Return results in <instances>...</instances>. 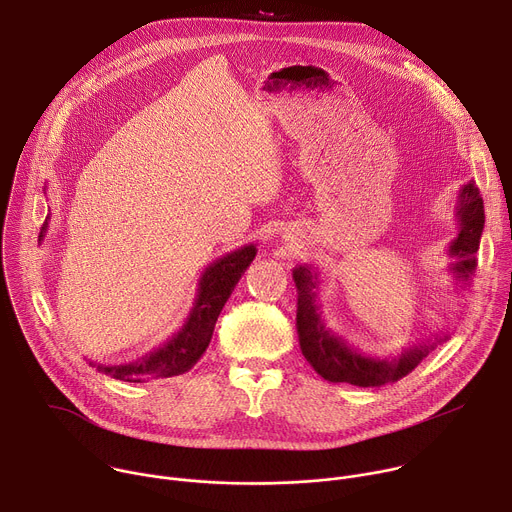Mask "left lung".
I'll return each instance as SVG.
<instances>
[{"label": "left lung", "mask_w": 512, "mask_h": 512, "mask_svg": "<svg viewBox=\"0 0 512 512\" xmlns=\"http://www.w3.org/2000/svg\"><path fill=\"white\" fill-rule=\"evenodd\" d=\"M454 214L458 233L448 247V255L454 259L450 263V273L458 287H468L476 271V251L484 231V202L474 180L460 188ZM291 275H294L298 289L296 328L302 354L314 371L330 383H350L356 387L395 383L409 375L437 344L448 340V334H440L433 340L425 338L407 346L393 358L362 352L326 326L318 304V285L322 283L320 273L312 265H298Z\"/></svg>", "instance_id": "8db88e82"}]
</instances>
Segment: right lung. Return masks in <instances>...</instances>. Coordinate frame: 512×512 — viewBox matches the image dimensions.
I'll return each instance as SVG.
<instances>
[{"label": "right lung", "instance_id": "obj_1", "mask_svg": "<svg viewBox=\"0 0 512 512\" xmlns=\"http://www.w3.org/2000/svg\"><path fill=\"white\" fill-rule=\"evenodd\" d=\"M46 229L48 216L40 229L38 241H44ZM255 255L257 245L249 243L212 261L198 279L196 298L186 322L164 344L125 364H101L89 360L91 367H97L99 373L111 375L113 379L127 383L168 379L190 371L200 360V356L206 352L218 314L225 308L235 285L239 283L241 275L247 271Z\"/></svg>", "mask_w": 512, "mask_h": 512}]
</instances>
